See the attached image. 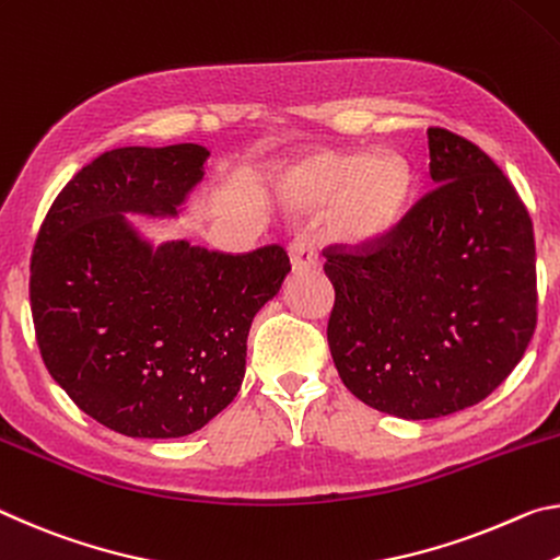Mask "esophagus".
<instances>
[{"mask_svg":"<svg viewBox=\"0 0 560 560\" xmlns=\"http://www.w3.org/2000/svg\"><path fill=\"white\" fill-rule=\"evenodd\" d=\"M290 262H292V270H310L317 265L315 243L307 233H300L295 241L290 243Z\"/></svg>","mask_w":560,"mask_h":560,"instance_id":"1","label":"esophagus"}]
</instances>
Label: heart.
<instances>
[{
  "label": "heart",
  "mask_w": 560,
  "mask_h": 560,
  "mask_svg": "<svg viewBox=\"0 0 560 560\" xmlns=\"http://www.w3.org/2000/svg\"><path fill=\"white\" fill-rule=\"evenodd\" d=\"M411 173L394 153L364 159L354 151H325L307 159L290 180V203L317 208L332 200L327 225L337 243L364 247L387 235L401 218Z\"/></svg>",
  "instance_id": "b5f03b06"
}]
</instances>
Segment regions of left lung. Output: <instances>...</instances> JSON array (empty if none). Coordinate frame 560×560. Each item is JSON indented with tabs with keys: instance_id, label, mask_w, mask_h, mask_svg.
Returning <instances> with one entry per match:
<instances>
[{
	"instance_id": "1",
	"label": "left lung",
	"mask_w": 560,
	"mask_h": 560,
	"mask_svg": "<svg viewBox=\"0 0 560 560\" xmlns=\"http://www.w3.org/2000/svg\"><path fill=\"white\" fill-rule=\"evenodd\" d=\"M434 188L377 243L325 247L327 342L357 399L401 419L479 405L536 329V243L524 200L479 145L429 128Z\"/></svg>"
}]
</instances>
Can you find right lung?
Wrapping results in <instances>:
<instances>
[{"instance_id":"obj_1","label":"right lung","mask_w":560,"mask_h":560,"mask_svg":"<svg viewBox=\"0 0 560 560\" xmlns=\"http://www.w3.org/2000/svg\"><path fill=\"white\" fill-rule=\"evenodd\" d=\"M208 149L101 153L54 200L32 253L42 360L73 405L126 436L198 432L235 399L247 332L290 272L285 247H153L124 213L176 215Z\"/></svg>"}]
</instances>
